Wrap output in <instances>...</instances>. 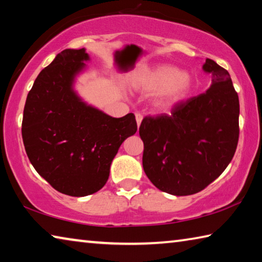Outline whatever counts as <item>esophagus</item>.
<instances>
[{
    "label": "esophagus",
    "instance_id": "obj_1",
    "mask_svg": "<svg viewBox=\"0 0 262 262\" xmlns=\"http://www.w3.org/2000/svg\"><path fill=\"white\" fill-rule=\"evenodd\" d=\"M135 119H136V122H137V127H140L141 122H142V119H143V115H142L141 113H136Z\"/></svg>",
    "mask_w": 262,
    "mask_h": 262
}]
</instances>
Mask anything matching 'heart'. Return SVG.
<instances>
[{
	"label": "heart",
	"instance_id": "b5f03b06",
	"mask_svg": "<svg viewBox=\"0 0 262 262\" xmlns=\"http://www.w3.org/2000/svg\"><path fill=\"white\" fill-rule=\"evenodd\" d=\"M193 85L188 73L171 64L145 67L134 76V86L144 94L154 95V105L161 110L171 108L185 100Z\"/></svg>",
	"mask_w": 262,
	"mask_h": 262
}]
</instances>
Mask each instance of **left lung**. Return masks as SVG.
Instances as JSON below:
<instances>
[{"instance_id":"obj_1","label":"left lung","mask_w":262,"mask_h":262,"mask_svg":"<svg viewBox=\"0 0 262 262\" xmlns=\"http://www.w3.org/2000/svg\"><path fill=\"white\" fill-rule=\"evenodd\" d=\"M202 69L211 76L206 92L176 106L170 115L144 118L140 126L145 174L176 196L200 192L219 178L238 144L239 99L231 77L210 59Z\"/></svg>"}]
</instances>
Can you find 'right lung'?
Segmentation results:
<instances>
[{
    "label": "right lung",
    "mask_w": 262,
    "mask_h": 262,
    "mask_svg": "<svg viewBox=\"0 0 262 262\" xmlns=\"http://www.w3.org/2000/svg\"><path fill=\"white\" fill-rule=\"evenodd\" d=\"M90 56L64 50L42 69L26 98L21 136L35 171L60 193L86 196L104 187L110 167L135 115L110 117L85 103L74 89Z\"/></svg>",
    "instance_id": "1"
}]
</instances>
